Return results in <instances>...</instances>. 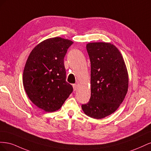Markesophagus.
Segmentation results:
<instances>
[{
  "mask_svg": "<svg viewBox=\"0 0 151 151\" xmlns=\"http://www.w3.org/2000/svg\"><path fill=\"white\" fill-rule=\"evenodd\" d=\"M72 86H73V88H74V91H76L77 88V85L76 84H74L72 85Z\"/></svg>",
  "mask_w": 151,
  "mask_h": 151,
  "instance_id": "1",
  "label": "esophagus"
}]
</instances>
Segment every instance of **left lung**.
Returning a JSON list of instances; mask_svg holds the SVG:
<instances>
[{
    "mask_svg": "<svg viewBox=\"0 0 151 151\" xmlns=\"http://www.w3.org/2000/svg\"><path fill=\"white\" fill-rule=\"evenodd\" d=\"M91 62V98L82 104L86 115L101 119L115 112L123 102L129 87V76L123 57L109 43L86 45Z\"/></svg>",
    "mask_w": 151,
    "mask_h": 151,
    "instance_id": "8db88e82",
    "label": "left lung"
}]
</instances>
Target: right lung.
<instances>
[{"label": "right lung", "mask_w": 151, "mask_h": 151, "mask_svg": "<svg viewBox=\"0 0 151 151\" xmlns=\"http://www.w3.org/2000/svg\"><path fill=\"white\" fill-rule=\"evenodd\" d=\"M60 37L49 38L30 53L23 72V85L29 99L47 112L60 109L72 93L67 83L63 59L72 45Z\"/></svg>", "instance_id": "right-lung-1"}]
</instances>
